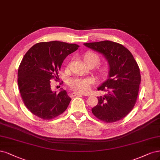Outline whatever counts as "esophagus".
<instances>
[{
	"instance_id": "obj_1",
	"label": "esophagus",
	"mask_w": 160,
	"mask_h": 160,
	"mask_svg": "<svg viewBox=\"0 0 160 160\" xmlns=\"http://www.w3.org/2000/svg\"><path fill=\"white\" fill-rule=\"evenodd\" d=\"M70 96L72 97H74V96H84V94H82L80 93H76V92H72V93L70 94Z\"/></svg>"
}]
</instances>
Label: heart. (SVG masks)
<instances>
[{"label":"heart","instance_id":"1","mask_svg":"<svg viewBox=\"0 0 160 160\" xmlns=\"http://www.w3.org/2000/svg\"><path fill=\"white\" fill-rule=\"evenodd\" d=\"M84 60L86 65L92 64L96 66L99 63L100 57L96 52H88L84 56ZM99 72L100 74L104 75L106 70L104 68H102ZM94 83L95 80L92 78H74L70 80L68 85L72 90L77 92H80V93L86 94L90 90L92 85H93Z\"/></svg>","mask_w":160,"mask_h":160}]
</instances>
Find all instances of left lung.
Returning a JSON list of instances; mask_svg holds the SVG:
<instances>
[{
	"mask_svg": "<svg viewBox=\"0 0 160 160\" xmlns=\"http://www.w3.org/2000/svg\"><path fill=\"white\" fill-rule=\"evenodd\" d=\"M103 55L109 64L108 78L98 90L106 92L98 97V103L92 109L98 119L115 122L126 117L134 107L141 82L139 66L130 50L109 40L84 44Z\"/></svg>",
	"mask_w": 160,
	"mask_h": 160,
	"instance_id": "obj_1",
	"label": "left lung"
}]
</instances>
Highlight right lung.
<instances>
[{
	"mask_svg": "<svg viewBox=\"0 0 160 160\" xmlns=\"http://www.w3.org/2000/svg\"><path fill=\"white\" fill-rule=\"evenodd\" d=\"M78 47L60 41L42 42L24 56L18 70V88L24 105L34 115L51 120L67 109L71 98L66 90L54 92L50 80H56L64 60Z\"/></svg>",
	"mask_w": 160,
	"mask_h": 160,
	"instance_id": "add662e5",
	"label": "right lung"
}]
</instances>
